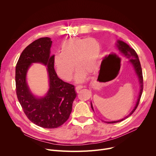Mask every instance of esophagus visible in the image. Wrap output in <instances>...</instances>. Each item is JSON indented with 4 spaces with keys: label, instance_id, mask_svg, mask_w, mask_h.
Returning <instances> with one entry per match:
<instances>
[{
    "label": "esophagus",
    "instance_id": "34e87169",
    "mask_svg": "<svg viewBox=\"0 0 156 156\" xmlns=\"http://www.w3.org/2000/svg\"><path fill=\"white\" fill-rule=\"evenodd\" d=\"M83 87H85V86H83V85H77V86L75 87V88H76V90H80V89H81V88H83Z\"/></svg>",
    "mask_w": 156,
    "mask_h": 156
}]
</instances>
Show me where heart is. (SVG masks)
I'll return each instance as SVG.
<instances>
[{"instance_id":"1","label":"heart","mask_w":156,"mask_h":156,"mask_svg":"<svg viewBox=\"0 0 156 156\" xmlns=\"http://www.w3.org/2000/svg\"><path fill=\"white\" fill-rule=\"evenodd\" d=\"M101 47L94 38H73L66 40L61 45V53H56L53 58L56 73L60 78L71 80L75 67L77 82H83L87 73H93L99 65Z\"/></svg>"}]
</instances>
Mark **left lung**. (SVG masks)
I'll return each mask as SVG.
<instances>
[{"label":"left lung","mask_w":156,"mask_h":156,"mask_svg":"<svg viewBox=\"0 0 156 156\" xmlns=\"http://www.w3.org/2000/svg\"><path fill=\"white\" fill-rule=\"evenodd\" d=\"M116 45L118 48V50L119 51V52L123 55L126 58H127L128 59H129V62L132 64L133 66L135 69V71L136 73V75L138 77V80H139V83H140V93H139V95L138 97V100L136 102V104L135 106L134 109H133V111L131 112L129 115H128L127 116H126L125 118L118 120V121H111V122H105L107 123H116V122H121L122 121H123L124 119H126L127 118H128L129 116L132 115V114L135 112V111L136 110V109L137 108L138 105L139 104V102H140V98L142 96V94L143 92V88H144V81H143V75H142V67H141V64L140 62V61H139L138 55L136 54V52H135V51L134 50L133 48H131L127 44H126L125 42H122L121 40H118V43L116 44ZM91 107L92 109L94 111L93 109V106L92 104H91Z\"/></svg>","instance_id":"1"}]
</instances>
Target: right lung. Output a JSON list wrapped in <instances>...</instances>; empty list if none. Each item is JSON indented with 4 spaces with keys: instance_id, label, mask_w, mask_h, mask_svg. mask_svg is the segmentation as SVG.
Returning <instances> with one entry per match:
<instances>
[{
    "instance_id": "add662e5",
    "label": "right lung",
    "mask_w": 156,
    "mask_h": 156,
    "mask_svg": "<svg viewBox=\"0 0 156 156\" xmlns=\"http://www.w3.org/2000/svg\"><path fill=\"white\" fill-rule=\"evenodd\" d=\"M52 43L48 37L40 38L28 45L22 52L16 66V89L18 99L27 118L36 125L44 128H55L66 121L76 97L75 86L58 78L50 55ZM42 63L48 67L49 90L47 95L37 98L30 92L26 81L30 64Z\"/></svg>"
}]
</instances>
